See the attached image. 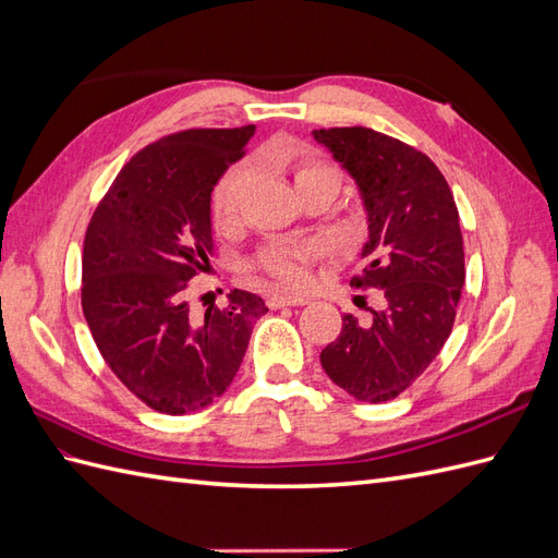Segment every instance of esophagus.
I'll return each mask as SVG.
<instances>
[{"label":"esophagus","instance_id":"1","mask_svg":"<svg viewBox=\"0 0 558 558\" xmlns=\"http://www.w3.org/2000/svg\"><path fill=\"white\" fill-rule=\"evenodd\" d=\"M269 310H281V307H298V305H307L305 298H291V295H269L267 298Z\"/></svg>","mask_w":558,"mask_h":558}]
</instances>
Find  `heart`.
Instances as JSON below:
<instances>
[{
    "label": "heart",
    "instance_id": "heart-1",
    "mask_svg": "<svg viewBox=\"0 0 558 558\" xmlns=\"http://www.w3.org/2000/svg\"><path fill=\"white\" fill-rule=\"evenodd\" d=\"M277 160L289 167L293 174V183L298 193H307L318 185H340V177L332 170L330 165L316 160L314 156L302 154V150H283L277 156ZM248 181V167L246 165H234L216 183L211 193V214L216 223H228L238 214L240 197L244 185ZM320 246L310 244H272L267 246L260 256L253 260L251 269H258V272L272 277L283 289H302L310 281V267L307 263L318 256Z\"/></svg>",
    "mask_w": 558,
    "mask_h": 558
}]
</instances>
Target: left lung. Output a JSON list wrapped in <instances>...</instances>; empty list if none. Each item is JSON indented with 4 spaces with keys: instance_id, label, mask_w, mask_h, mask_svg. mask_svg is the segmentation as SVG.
<instances>
[{
    "instance_id": "obj_1",
    "label": "left lung",
    "mask_w": 558,
    "mask_h": 558,
    "mask_svg": "<svg viewBox=\"0 0 558 558\" xmlns=\"http://www.w3.org/2000/svg\"><path fill=\"white\" fill-rule=\"evenodd\" d=\"M312 134L356 181L367 216L365 267L351 286L381 295L369 320L344 314L320 365L351 398L386 402L424 375L451 332L465 281L459 209L421 150L369 128Z\"/></svg>"
}]
</instances>
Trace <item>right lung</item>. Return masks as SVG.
<instances>
[{"instance_id": "right-lung-1", "label": "right lung", "mask_w": 558, "mask_h": 558, "mask_svg": "<svg viewBox=\"0 0 558 558\" xmlns=\"http://www.w3.org/2000/svg\"><path fill=\"white\" fill-rule=\"evenodd\" d=\"M253 132L183 130L146 146L118 172L86 230L83 316L111 373L156 412L191 414L221 398L267 312L260 295L240 289L205 314L185 300L214 256V185Z\"/></svg>"}]
</instances>
